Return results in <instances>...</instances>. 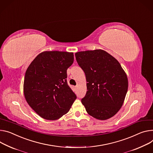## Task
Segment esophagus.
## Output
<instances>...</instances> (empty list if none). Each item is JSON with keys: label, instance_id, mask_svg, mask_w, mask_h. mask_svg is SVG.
I'll return each mask as SVG.
<instances>
[{"label": "esophagus", "instance_id": "obj_1", "mask_svg": "<svg viewBox=\"0 0 153 153\" xmlns=\"http://www.w3.org/2000/svg\"><path fill=\"white\" fill-rule=\"evenodd\" d=\"M77 88V86H74V88H75V89H76Z\"/></svg>", "mask_w": 153, "mask_h": 153}]
</instances>
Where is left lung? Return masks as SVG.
<instances>
[{"label": "left lung", "instance_id": "1", "mask_svg": "<svg viewBox=\"0 0 153 153\" xmlns=\"http://www.w3.org/2000/svg\"><path fill=\"white\" fill-rule=\"evenodd\" d=\"M75 56L87 82L86 94L81 100L87 113L100 120L112 117L128 91L126 73L116 59L101 49L78 52Z\"/></svg>", "mask_w": 153, "mask_h": 153}]
</instances>
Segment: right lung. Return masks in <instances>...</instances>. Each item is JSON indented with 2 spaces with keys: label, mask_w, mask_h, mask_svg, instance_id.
I'll list each match as a JSON object with an SVG mask.
<instances>
[{
  "label": "right lung",
  "mask_w": 153,
  "mask_h": 153,
  "mask_svg": "<svg viewBox=\"0 0 153 153\" xmlns=\"http://www.w3.org/2000/svg\"><path fill=\"white\" fill-rule=\"evenodd\" d=\"M74 62L73 52L45 51L38 54L25 74L24 94L35 112L48 120L67 114L77 98L67 83V69Z\"/></svg>",
  "instance_id": "1"
}]
</instances>
